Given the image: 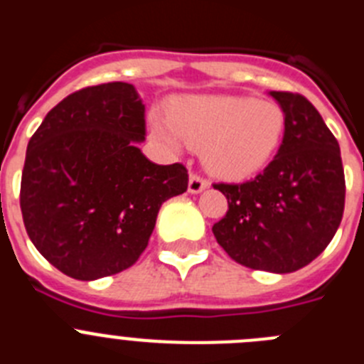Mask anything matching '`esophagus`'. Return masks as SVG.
Masks as SVG:
<instances>
[{
	"label": "esophagus",
	"instance_id": "34e87169",
	"mask_svg": "<svg viewBox=\"0 0 364 364\" xmlns=\"http://www.w3.org/2000/svg\"><path fill=\"white\" fill-rule=\"evenodd\" d=\"M208 186H210V182H208L204 176L195 175V173L189 176V193H200V191H204Z\"/></svg>",
	"mask_w": 364,
	"mask_h": 364
}]
</instances>
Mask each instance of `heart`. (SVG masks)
I'll return each instance as SVG.
<instances>
[{
    "label": "heart",
    "mask_w": 364,
    "mask_h": 364,
    "mask_svg": "<svg viewBox=\"0 0 364 364\" xmlns=\"http://www.w3.org/2000/svg\"><path fill=\"white\" fill-rule=\"evenodd\" d=\"M169 127L154 124L167 144L204 146V164L230 180L257 175L275 156L286 114L277 104L246 96H186L167 112Z\"/></svg>",
    "instance_id": "b5f03b06"
}]
</instances>
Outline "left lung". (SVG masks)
<instances>
[{"label": "left lung", "instance_id": "left-lung-1", "mask_svg": "<svg viewBox=\"0 0 364 364\" xmlns=\"http://www.w3.org/2000/svg\"><path fill=\"white\" fill-rule=\"evenodd\" d=\"M286 114L275 159L242 184H213L228 198L213 235L239 264L291 273L333 239L345 211L341 149L319 111L302 95L272 91Z\"/></svg>", "mask_w": 364, "mask_h": 364}]
</instances>
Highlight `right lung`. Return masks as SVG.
<instances>
[{
    "mask_svg": "<svg viewBox=\"0 0 364 364\" xmlns=\"http://www.w3.org/2000/svg\"><path fill=\"white\" fill-rule=\"evenodd\" d=\"M146 107L131 83L73 92L47 112L27 146L19 205L38 252L78 281L131 268L160 205L188 189L182 164L159 166L138 149Z\"/></svg>",
    "mask_w": 364,
    "mask_h": 364,
    "instance_id": "1",
    "label": "right lung"
}]
</instances>
